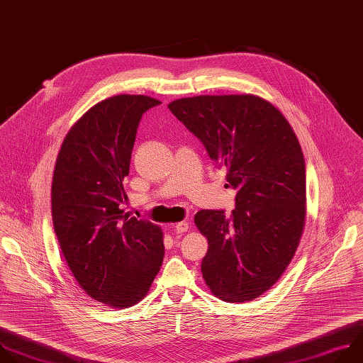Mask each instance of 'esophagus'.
<instances>
[{"label": "esophagus", "instance_id": "1", "mask_svg": "<svg viewBox=\"0 0 363 363\" xmlns=\"http://www.w3.org/2000/svg\"><path fill=\"white\" fill-rule=\"evenodd\" d=\"M174 230L177 233H184V232L189 230V223L187 222H179V223L174 225Z\"/></svg>", "mask_w": 363, "mask_h": 363}]
</instances>
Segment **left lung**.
<instances>
[{"label": "left lung", "mask_w": 363, "mask_h": 363, "mask_svg": "<svg viewBox=\"0 0 363 363\" xmlns=\"http://www.w3.org/2000/svg\"><path fill=\"white\" fill-rule=\"evenodd\" d=\"M169 108L226 167V186L236 190L230 217L223 210L194 216L208 243L203 279L225 302L253 301L283 274L303 233L306 172L299 140L286 117L255 94L184 97Z\"/></svg>", "instance_id": "obj_1"}]
</instances>
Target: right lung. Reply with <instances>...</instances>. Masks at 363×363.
Masks as SVG:
<instances>
[{
    "label": "right lung",
    "mask_w": 363,
    "mask_h": 363,
    "mask_svg": "<svg viewBox=\"0 0 363 363\" xmlns=\"http://www.w3.org/2000/svg\"><path fill=\"white\" fill-rule=\"evenodd\" d=\"M162 101L118 94L86 111L57 156L52 225L65 262L83 291L124 309L147 295L164 257L160 226L123 214V180L143 113Z\"/></svg>",
    "instance_id": "obj_1"
}]
</instances>
